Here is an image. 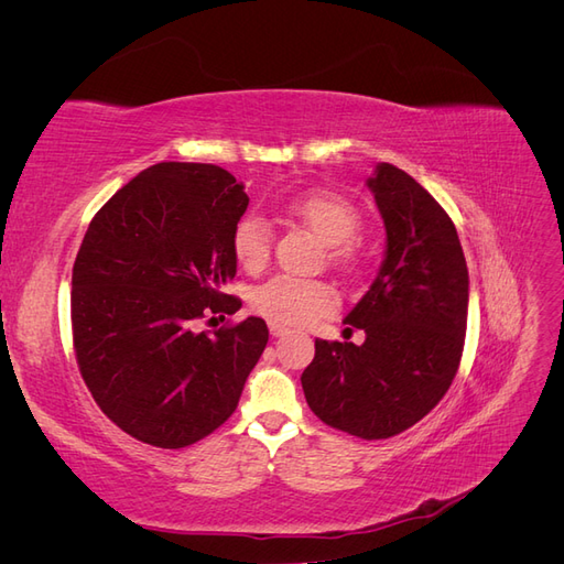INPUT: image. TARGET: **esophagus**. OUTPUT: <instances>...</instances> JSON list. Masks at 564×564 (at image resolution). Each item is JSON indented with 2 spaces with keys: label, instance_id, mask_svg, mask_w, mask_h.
Listing matches in <instances>:
<instances>
[{
  "label": "esophagus",
  "instance_id": "esophagus-1",
  "mask_svg": "<svg viewBox=\"0 0 564 564\" xmlns=\"http://www.w3.org/2000/svg\"><path fill=\"white\" fill-rule=\"evenodd\" d=\"M268 329H270L272 336H284V334H289V327H284V324H278V322H270Z\"/></svg>",
  "mask_w": 564,
  "mask_h": 564
}]
</instances>
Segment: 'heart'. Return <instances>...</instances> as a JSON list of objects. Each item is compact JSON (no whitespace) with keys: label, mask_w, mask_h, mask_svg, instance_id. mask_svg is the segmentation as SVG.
<instances>
[{"label":"heart","mask_w":564,"mask_h":564,"mask_svg":"<svg viewBox=\"0 0 564 564\" xmlns=\"http://www.w3.org/2000/svg\"><path fill=\"white\" fill-rule=\"evenodd\" d=\"M286 212L296 216L319 242L329 245V259L338 268L355 263V249L348 242L360 228V214L352 204L336 193L315 191L296 195L286 202ZM232 253L247 272H259L270 261V228L261 216L249 214L232 232ZM251 308L261 317L278 324H305L336 308V292L313 278L275 275L249 294Z\"/></svg>","instance_id":"obj_1"}]
</instances>
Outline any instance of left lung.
Returning <instances> with one entry per match:
<instances>
[{
    "instance_id": "1",
    "label": "left lung",
    "mask_w": 564,
    "mask_h": 564,
    "mask_svg": "<svg viewBox=\"0 0 564 564\" xmlns=\"http://www.w3.org/2000/svg\"><path fill=\"white\" fill-rule=\"evenodd\" d=\"M386 226L377 280L344 324L365 344L315 340L301 386L332 429L386 440L412 429L445 398L468 319V268L456 228L402 169L379 162L367 178Z\"/></svg>"
}]
</instances>
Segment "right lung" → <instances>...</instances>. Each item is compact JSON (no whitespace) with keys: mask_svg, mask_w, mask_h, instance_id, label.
Wrapping results in <instances>:
<instances>
[{"mask_svg":"<svg viewBox=\"0 0 564 564\" xmlns=\"http://www.w3.org/2000/svg\"><path fill=\"white\" fill-rule=\"evenodd\" d=\"M245 185L216 164L160 162L100 207L73 268V340L96 404L131 437L181 449L224 425L268 344L261 317L235 313L232 232Z\"/></svg>","mask_w":564,"mask_h":564,"instance_id":"1","label":"right lung"}]
</instances>
